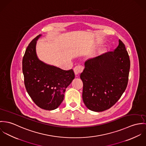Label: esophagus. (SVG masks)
<instances>
[{
    "instance_id": "obj_1",
    "label": "esophagus",
    "mask_w": 146,
    "mask_h": 146,
    "mask_svg": "<svg viewBox=\"0 0 146 146\" xmlns=\"http://www.w3.org/2000/svg\"><path fill=\"white\" fill-rule=\"evenodd\" d=\"M84 67L82 65H78L76 66L74 68V72L76 76H78L81 72H83Z\"/></svg>"
}]
</instances>
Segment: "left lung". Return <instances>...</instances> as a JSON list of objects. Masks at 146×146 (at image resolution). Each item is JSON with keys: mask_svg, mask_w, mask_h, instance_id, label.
<instances>
[{"mask_svg": "<svg viewBox=\"0 0 146 146\" xmlns=\"http://www.w3.org/2000/svg\"><path fill=\"white\" fill-rule=\"evenodd\" d=\"M130 66L128 53L120 40L113 51L87 60L80 76L86 107L101 112L115 105L127 87Z\"/></svg>", "mask_w": 146, "mask_h": 146, "instance_id": "8db88e82", "label": "left lung"}]
</instances>
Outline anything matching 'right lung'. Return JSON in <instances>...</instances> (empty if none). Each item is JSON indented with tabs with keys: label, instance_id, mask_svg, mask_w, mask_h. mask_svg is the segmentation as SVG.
<instances>
[{
	"label": "right lung",
	"instance_id": "obj_1",
	"mask_svg": "<svg viewBox=\"0 0 146 146\" xmlns=\"http://www.w3.org/2000/svg\"><path fill=\"white\" fill-rule=\"evenodd\" d=\"M37 36L29 44L22 60V71L26 89L39 108L52 110L64 100L66 87L75 77L73 69L63 70L38 59L36 52Z\"/></svg>",
	"mask_w": 146,
	"mask_h": 146
}]
</instances>
